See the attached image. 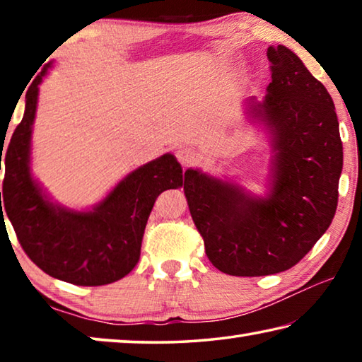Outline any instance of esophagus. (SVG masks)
<instances>
[{"instance_id":"esophagus-1","label":"esophagus","mask_w":362,"mask_h":362,"mask_svg":"<svg viewBox=\"0 0 362 362\" xmlns=\"http://www.w3.org/2000/svg\"><path fill=\"white\" fill-rule=\"evenodd\" d=\"M175 156H177V159H179V163L182 164V166H193V164L196 163V153L192 150V148H188V146H180V148H177V151H175Z\"/></svg>"}]
</instances>
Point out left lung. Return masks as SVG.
Wrapping results in <instances>:
<instances>
[{
    "instance_id": "8db88e82",
    "label": "left lung",
    "mask_w": 362,
    "mask_h": 362,
    "mask_svg": "<svg viewBox=\"0 0 362 362\" xmlns=\"http://www.w3.org/2000/svg\"><path fill=\"white\" fill-rule=\"evenodd\" d=\"M272 83L250 116L272 136L269 194L188 169L189 214L207 259L231 276H268L292 268L326 233L339 203L343 166L332 97L291 49L269 46Z\"/></svg>"
}]
</instances>
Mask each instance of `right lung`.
I'll use <instances>...</instances> for the list:
<instances>
[{"instance_id": "right-lung-1", "label": "right lung", "mask_w": 362, "mask_h": 362, "mask_svg": "<svg viewBox=\"0 0 362 362\" xmlns=\"http://www.w3.org/2000/svg\"><path fill=\"white\" fill-rule=\"evenodd\" d=\"M51 65L28 88L25 113L6 150L1 218L4 212L30 260L49 276L76 286L110 284L137 265L153 204L163 192L183 185V173L168 153L126 175L93 211L52 204L30 173L38 86ZM1 156L3 150L0 169Z\"/></svg>"}]
</instances>
